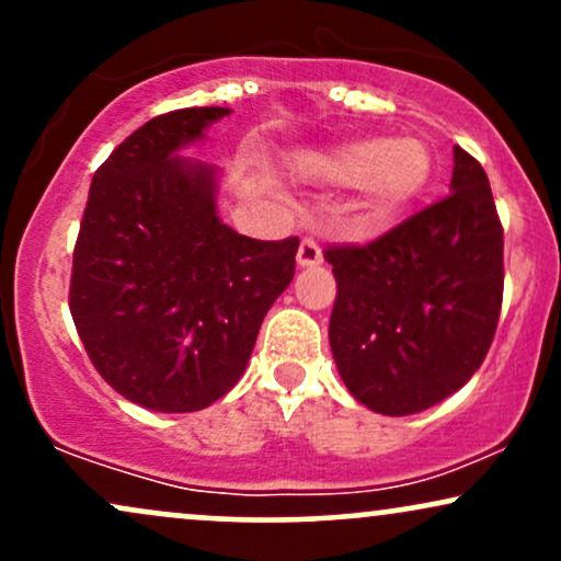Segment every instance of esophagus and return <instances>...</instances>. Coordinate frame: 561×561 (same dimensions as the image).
<instances>
[{"label":"esophagus","instance_id":"1","mask_svg":"<svg viewBox=\"0 0 561 561\" xmlns=\"http://www.w3.org/2000/svg\"><path fill=\"white\" fill-rule=\"evenodd\" d=\"M321 261H324V255H321L319 242L311 240V237H306L298 248V263L302 268H311V266H319Z\"/></svg>","mask_w":561,"mask_h":561}]
</instances>
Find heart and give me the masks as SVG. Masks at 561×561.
<instances>
[{
    "label": "heart",
    "mask_w": 561,
    "mask_h": 561,
    "mask_svg": "<svg viewBox=\"0 0 561 561\" xmlns=\"http://www.w3.org/2000/svg\"><path fill=\"white\" fill-rule=\"evenodd\" d=\"M321 176L340 186H362L366 227L388 221L427 190L433 179V152L416 137L388 141L362 137L337 145L319 160Z\"/></svg>",
    "instance_id": "b5f03b06"
}]
</instances>
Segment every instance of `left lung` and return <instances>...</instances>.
Here are the masks:
<instances>
[{
    "instance_id": "1",
    "label": "left lung",
    "mask_w": 561,
    "mask_h": 561,
    "mask_svg": "<svg viewBox=\"0 0 561 561\" xmlns=\"http://www.w3.org/2000/svg\"><path fill=\"white\" fill-rule=\"evenodd\" d=\"M330 345L345 388L409 416L465 388L504 298V229L485 171L454 147L450 195L369 244H334Z\"/></svg>"
}]
</instances>
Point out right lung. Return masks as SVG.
Returning <instances> with one entry per match:
<instances>
[{
    "mask_svg": "<svg viewBox=\"0 0 561 561\" xmlns=\"http://www.w3.org/2000/svg\"><path fill=\"white\" fill-rule=\"evenodd\" d=\"M229 107L147 121L92 179L70 313L94 369L145 409L186 414L234 388L298 237L250 240L218 218V169L176 156Z\"/></svg>",
    "mask_w": 561,
    "mask_h": 561,
    "instance_id": "add662e5",
    "label": "right lung"
}]
</instances>
